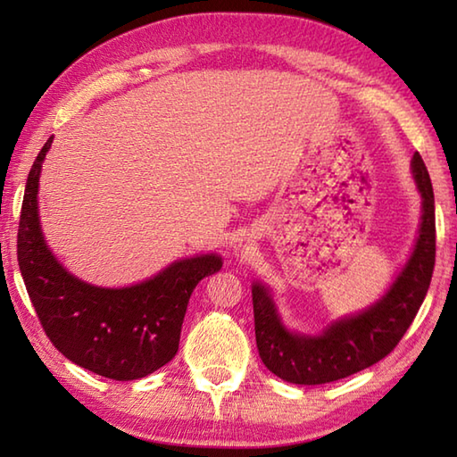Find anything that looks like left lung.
<instances>
[{
	"instance_id": "8db88e82",
	"label": "left lung",
	"mask_w": 457,
	"mask_h": 457,
	"mask_svg": "<svg viewBox=\"0 0 457 457\" xmlns=\"http://www.w3.org/2000/svg\"><path fill=\"white\" fill-rule=\"evenodd\" d=\"M412 172L422 194V223L409 263L386 295L365 312L328 326L320 336L293 334L280 324L269 290L253 285L255 339L265 367L296 385H322L353 375L389 355L428 293L436 263V216L430 174L420 153Z\"/></svg>"
}]
</instances>
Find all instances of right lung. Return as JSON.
Here are the masks:
<instances>
[{
    "mask_svg": "<svg viewBox=\"0 0 457 457\" xmlns=\"http://www.w3.org/2000/svg\"><path fill=\"white\" fill-rule=\"evenodd\" d=\"M51 143L48 137L27 177L17 229L19 269L38 322L72 363L115 381L147 377L177 355L192 290L218 273L221 257L182 259L125 288H102L72 277L46 247L38 226V174Z\"/></svg>",
    "mask_w": 457,
    "mask_h": 457,
    "instance_id": "1",
    "label": "right lung"
}]
</instances>
